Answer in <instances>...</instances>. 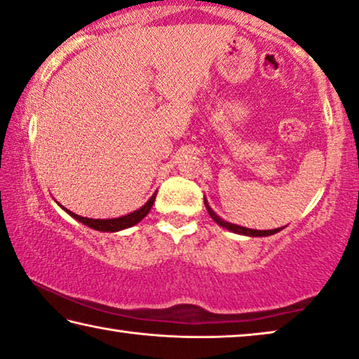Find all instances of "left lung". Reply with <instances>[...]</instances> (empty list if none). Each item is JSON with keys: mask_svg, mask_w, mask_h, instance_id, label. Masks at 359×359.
Segmentation results:
<instances>
[{"mask_svg": "<svg viewBox=\"0 0 359 359\" xmlns=\"http://www.w3.org/2000/svg\"><path fill=\"white\" fill-rule=\"evenodd\" d=\"M204 206H206L209 215H210V217H212V220L215 222V224H219L220 226H224V229L230 230L233 233H238V235H244V236H270V235H275V233L283 230V229H273V230H252V229H246V226H240V225L230 224V222L220 219L219 215L214 212L212 208L209 206V203H208L206 198H204Z\"/></svg>", "mask_w": 359, "mask_h": 359, "instance_id": "obj_1", "label": "left lung"}]
</instances>
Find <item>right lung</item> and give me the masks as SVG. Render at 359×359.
<instances>
[{
    "label": "right lung",
    "mask_w": 359,
    "mask_h": 359,
    "mask_svg": "<svg viewBox=\"0 0 359 359\" xmlns=\"http://www.w3.org/2000/svg\"><path fill=\"white\" fill-rule=\"evenodd\" d=\"M155 198H156V191L153 193L150 200L147 201L144 206L139 208L137 210H134V212H129L126 215H121V217H115V219H88V217H81V215L72 212V210L65 209L64 206H60V204H59V206L64 209L67 214H70L73 219H76L78 222H81V224L88 225L89 229L99 230V231H121V230L130 229V226H134L135 224H139V222L144 219L147 214L150 212L153 203H155Z\"/></svg>",
    "instance_id": "1"
}]
</instances>
